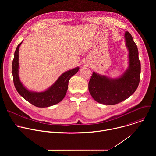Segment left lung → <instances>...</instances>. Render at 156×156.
I'll list each match as a JSON object with an SVG mask.
<instances>
[{
    "label": "left lung",
    "mask_w": 156,
    "mask_h": 156,
    "mask_svg": "<svg viewBox=\"0 0 156 156\" xmlns=\"http://www.w3.org/2000/svg\"><path fill=\"white\" fill-rule=\"evenodd\" d=\"M125 37L129 51V67L123 75L110 79L93 72L89 82V91L93 98L101 104L114 105L121 102L134 93L139 85L141 63L138 48L129 32H125Z\"/></svg>",
    "instance_id": "left-lung-1"
}]
</instances>
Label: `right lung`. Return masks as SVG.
I'll return each instance as SVG.
<instances>
[{"label": "right lung", "instance_id": "add662e5", "mask_svg": "<svg viewBox=\"0 0 156 156\" xmlns=\"http://www.w3.org/2000/svg\"><path fill=\"white\" fill-rule=\"evenodd\" d=\"M20 42L15 52L12 62V75L15 87L17 92L26 101L37 107H48L60 102L64 98L68 90L70 78L79 70V67L63 73L56 82L48 90L41 93L31 92L24 87L18 76V50Z\"/></svg>", "mask_w": 156, "mask_h": 156}]
</instances>
